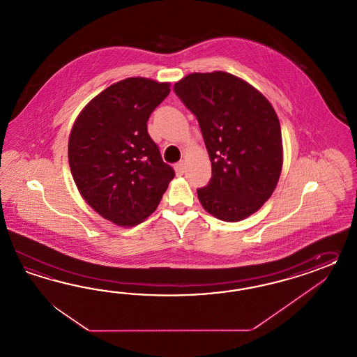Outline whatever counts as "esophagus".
<instances>
[{
	"label": "esophagus",
	"mask_w": 357,
	"mask_h": 357,
	"mask_svg": "<svg viewBox=\"0 0 357 357\" xmlns=\"http://www.w3.org/2000/svg\"><path fill=\"white\" fill-rule=\"evenodd\" d=\"M174 169H175V173L178 176H181V175H183L184 173V164L183 162H178V164L174 166Z\"/></svg>",
	"instance_id": "34e87169"
}]
</instances>
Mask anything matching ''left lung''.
<instances>
[{"label":"left lung","instance_id":"left-lung-1","mask_svg":"<svg viewBox=\"0 0 357 357\" xmlns=\"http://www.w3.org/2000/svg\"><path fill=\"white\" fill-rule=\"evenodd\" d=\"M202 128L212 179L197 190L204 209L238 222L274 192L283 166L280 119L268 98L225 71L192 73L174 84Z\"/></svg>","mask_w":357,"mask_h":357}]
</instances>
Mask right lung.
Returning <instances> with one entry per match:
<instances>
[{"label": "right lung", "mask_w": 357, "mask_h": 357, "mask_svg": "<svg viewBox=\"0 0 357 357\" xmlns=\"http://www.w3.org/2000/svg\"><path fill=\"white\" fill-rule=\"evenodd\" d=\"M170 83L127 77L93 97L68 137V165L86 203L116 226L132 227L157 209L174 178L146 122Z\"/></svg>", "instance_id": "right-lung-1"}]
</instances>
